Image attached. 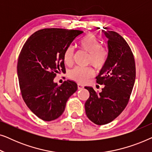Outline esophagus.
I'll return each instance as SVG.
<instances>
[{
	"mask_svg": "<svg viewBox=\"0 0 152 152\" xmlns=\"http://www.w3.org/2000/svg\"><path fill=\"white\" fill-rule=\"evenodd\" d=\"M77 88H78V90H82V89L84 88V86H83V85H82V84H77Z\"/></svg>",
	"mask_w": 152,
	"mask_h": 152,
	"instance_id": "obj_1",
	"label": "esophagus"
}]
</instances>
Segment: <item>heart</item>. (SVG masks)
I'll return each mask as SVG.
<instances>
[{
	"label": "heart",
	"mask_w": 152,
	"mask_h": 152,
	"mask_svg": "<svg viewBox=\"0 0 152 152\" xmlns=\"http://www.w3.org/2000/svg\"><path fill=\"white\" fill-rule=\"evenodd\" d=\"M80 46L82 50L88 53L87 59L88 64H91L97 69H101L104 67L107 61L108 52L106 48L100 46V42L96 37L93 34L86 35L81 40ZM73 54L74 49L72 46L66 49L64 55V60L66 64L71 65ZM93 75L94 72L91 68L75 67L68 72L69 78L81 84L86 82L92 77Z\"/></svg>",
	"instance_id": "obj_1"
}]
</instances>
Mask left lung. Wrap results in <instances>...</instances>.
<instances>
[{"mask_svg": "<svg viewBox=\"0 0 152 152\" xmlns=\"http://www.w3.org/2000/svg\"><path fill=\"white\" fill-rule=\"evenodd\" d=\"M107 39L108 57L97 77V83L104 85L97 93L91 86H85L90 96L85 102L88 119L97 125L109 123L127 105L136 80L134 55L124 39L113 31L102 30Z\"/></svg>", "mask_w": 152, "mask_h": 152, "instance_id": "8db88e82", "label": "left lung"}]
</instances>
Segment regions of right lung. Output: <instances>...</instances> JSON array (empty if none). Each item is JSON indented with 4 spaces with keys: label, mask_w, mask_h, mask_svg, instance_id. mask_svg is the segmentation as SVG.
<instances>
[{
    "label": "right lung",
    "mask_w": 152,
    "mask_h": 152,
    "mask_svg": "<svg viewBox=\"0 0 152 152\" xmlns=\"http://www.w3.org/2000/svg\"><path fill=\"white\" fill-rule=\"evenodd\" d=\"M83 32L47 28L29 37L18 57L17 74L23 99L40 119L52 121L62 115L77 84L68 80L61 86L54 82L64 68L65 51Z\"/></svg>",
    "instance_id": "right-lung-1"
}]
</instances>
